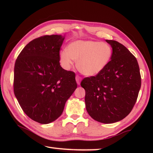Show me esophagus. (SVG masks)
I'll use <instances>...</instances> for the list:
<instances>
[{
    "label": "esophagus",
    "mask_w": 153,
    "mask_h": 153,
    "mask_svg": "<svg viewBox=\"0 0 153 153\" xmlns=\"http://www.w3.org/2000/svg\"><path fill=\"white\" fill-rule=\"evenodd\" d=\"M81 79H82V78L79 76H77L76 77V82H77V84H78V85L80 84V82H81Z\"/></svg>",
    "instance_id": "34e87169"
}]
</instances>
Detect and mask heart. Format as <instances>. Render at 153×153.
<instances>
[{"instance_id":"heart-1","label":"heart","mask_w":153,"mask_h":153,"mask_svg":"<svg viewBox=\"0 0 153 153\" xmlns=\"http://www.w3.org/2000/svg\"><path fill=\"white\" fill-rule=\"evenodd\" d=\"M112 48L108 44L92 40H75L67 50L59 53V60L64 69H69L77 61V67L86 76L99 74L108 65L112 57Z\"/></svg>"}]
</instances>
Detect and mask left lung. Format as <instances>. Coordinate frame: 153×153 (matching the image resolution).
I'll return each mask as SVG.
<instances>
[{"label": "left lung", "mask_w": 153, "mask_h": 153, "mask_svg": "<svg viewBox=\"0 0 153 153\" xmlns=\"http://www.w3.org/2000/svg\"><path fill=\"white\" fill-rule=\"evenodd\" d=\"M113 50L108 65L96 76L86 77L81 86L86 91L85 103L90 117L98 122L113 123L132 110L141 87L136 59L126 46L106 40Z\"/></svg>", "instance_id": "left-lung-1"}]
</instances>
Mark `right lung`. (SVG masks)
<instances>
[{
	"mask_svg": "<svg viewBox=\"0 0 153 153\" xmlns=\"http://www.w3.org/2000/svg\"><path fill=\"white\" fill-rule=\"evenodd\" d=\"M65 36H44L25 46L14 67V94L24 113L32 120L50 123L63 113L77 88L76 75L59 63Z\"/></svg>",
	"mask_w": 153,
	"mask_h": 153,
	"instance_id": "right-lung-1",
	"label": "right lung"
}]
</instances>
